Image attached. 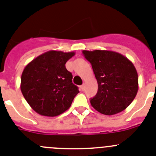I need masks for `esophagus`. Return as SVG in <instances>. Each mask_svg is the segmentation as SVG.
Wrapping results in <instances>:
<instances>
[{
  "label": "esophagus",
  "instance_id": "1",
  "mask_svg": "<svg viewBox=\"0 0 156 156\" xmlns=\"http://www.w3.org/2000/svg\"><path fill=\"white\" fill-rule=\"evenodd\" d=\"M80 88H81V91H84V90H85V85H81V86H80Z\"/></svg>",
  "mask_w": 156,
  "mask_h": 156
}]
</instances>
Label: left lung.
I'll return each instance as SVG.
<instances>
[{"label": "left lung", "instance_id": "1", "mask_svg": "<svg viewBox=\"0 0 156 156\" xmlns=\"http://www.w3.org/2000/svg\"><path fill=\"white\" fill-rule=\"evenodd\" d=\"M92 64L98 92L90 99L92 107L105 115L123 111L132 102L138 90V76L132 62L116 52L83 50Z\"/></svg>", "mask_w": 156, "mask_h": 156}]
</instances>
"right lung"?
<instances>
[{
	"label": "right lung",
	"instance_id": "1",
	"mask_svg": "<svg viewBox=\"0 0 156 156\" xmlns=\"http://www.w3.org/2000/svg\"><path fill=\"white\" fill-rule=\"evenodd\" d=\"M75 52L50 50L26 65L21 78V91L33 110L42 116H56L71 106L79 92L65 64Z\"/></svg>",
	"mask_w": 156,
	"mask_h": 156
}]
</instances>
